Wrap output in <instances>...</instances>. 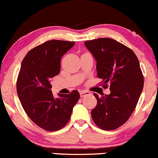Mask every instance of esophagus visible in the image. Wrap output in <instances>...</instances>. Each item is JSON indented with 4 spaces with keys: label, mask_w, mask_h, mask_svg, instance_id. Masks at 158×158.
<instances>
[{
    "label": "esophagus",
    "mask_w": 158,
    "mask_h": 158,
    "mask_svg": "<svg viewBox=\"0 0 158 158\" xmlns=\"http://www.w3.org/2000/svg\"><path fill=\"white\" fill-rule=\"evenodd\" d=\"M90 93L89 92V91H84V90H82L80 92V95H81V97H86V96L87 95H90Z\"/></svg>",
    "instance_id": "esophagus-1"
}]
</instances>
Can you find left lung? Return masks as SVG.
Segmentation results:
<instances>
[{
    "mask_svg": "<svg viewBox=\"0 0 158 158\" xmlns=\"http://www.w3.org/2000/svg\"><path fill=\"white\" fill-rule=\"evenodd\" d=\"M97 61V77L110 94L99 97L91 111L94 123L103 130H114L127 122L134 112L144 87V77L134 52L110 38L84 42Z\"/></svg>",
    "mask_w": 158,
    "mask_h": 158,
    "instance_id": "left-lung-1",
    "label": "left lung"
}]
</instances>
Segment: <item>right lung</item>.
<instances>
[{"instance_id": "obj_1", "label": "right lung", "mask_w": 158, "mask_h": 158, "mask_svg": "<svg viewBox=\"0 0 158 158\" xmlns=\"http://www.w3.org/2000/svg\"><path fill=\"white\" fill-rule=\"evenodd\" d=\"M74 42L52 40L32 48L23 58L17 77V91L21 105L39 127L58 131L67 125L73 107L80 99L77 90L55 98L50 81L58 75L61 59Z\"/></svg>"}]
</instances>
